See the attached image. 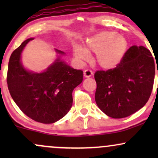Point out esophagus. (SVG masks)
<instances>
[{
  "instance_id": "1",
  "label": "esophagus",
  "mask_w": 158,
  "mask_h": 158,
  "mask_svg": "<svg viewBox=\"0 0 158 158\" xmlns=\"http://www.w3.org/2000/svg\"><path fill=\"white\" fill-rule=\"evenodd\" d=\"M92 75H93V72H92L91 70H85L84 71V77H87V78L90 77Z\"/></svg>"
}]
</instances>
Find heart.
I'll list each match as a JSON object with an SVG mask.
<instances>
[{
	"label": "heart",
	"instance_id": "b5f03b06",
	"mask_svg": "<svg viewBox=\"0 0 158 158\" xmlns=\"http://www.w3.org/2000/svg\"><path fill=\"white\" fill-rule=\"evenodd\" d=\"M128 48V41L118 32L103 31L87 39L85 48L76 45L73 55L84 63L88 60L90 54H95L94 63L104 70H110L122 62Z\"/></svg>",
	"mask_w": 158,
	"mask_h": 158
}]
</instances>
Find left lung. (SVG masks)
<instances>
[{
  "mask_svg": "<svg viewBox=\"0 0 158 158\" xmlns=\"http://www.w3.org/2000/svg\"><path fill=\"white\" fill-rule=\"evenodd\" d=\"M155 61L143 46H132L115 68L94 74L96 103L112 118H124L146 105L155 79ZM158 73V70H157Z\"/></svg>",
  "mask_w": 158,
  "mask_h": 158,
  "instance_id": "obj_1",
  "label": "left lung"
}]
</instances>
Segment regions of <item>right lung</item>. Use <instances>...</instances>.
<instances>
[{"label":"right lung","mask_w":158,"mask_h":158,"mask_svg":"<svg viewBox=\"0 0 158 158\" xmlns=\"http://www.w3.org/2000/svg\"><path fill=\"white\" fill-rule=\"evenodd\" d=\"M30 38L12 52L7 72V85L11 97L30 118L50 124L64 117L73 104L72 93L83 79L82 70H76L61 59L59 54L51 65L41 73L27 70L21 63V52Z\"/></svg>","instance_id":"add662e5"}]
</instances>
